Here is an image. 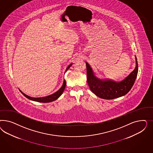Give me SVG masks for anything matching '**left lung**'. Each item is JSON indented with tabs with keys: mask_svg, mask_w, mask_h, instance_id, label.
I'll list each match as a JSON object with an SVG mask.
<instances>
[{
	"mask_svg": "<svg viewBox=\"0 0 153 153\" xmlns=\"http://www.w3.org/2000/svg\"><path fill=\"white\" fill-rule=\"evenodd\" d=\"M136 67L125 79L119 82L111 79H100L95 76L93 68L86 62L88 83L91 91L104 99H114L125 95L133 86L138 73V64L135 56Z\"/></svg>",
	"mask_w": 153,
	"mask_h": 153,
	"instance_id": "8db88e82",
	"label": "left lung"
}]
</instances>
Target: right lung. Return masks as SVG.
Segmentation results:
<instances>
[{
	"mask_svg": "<svg viewBox=\"0 0 153 153\" xmlns=\"http://www.w3.org/2000/svg\"><path fill=\"white\" fill-rule=\"evenodd\" d=\"M73 63L70 64L66 68V70L65 71V72L70 68V67H71V65H72ZM66 86V81L64 79L63 80V84L60 88L58 91H56L53 94H52L50 95H48L46 97H31L30 96H28L27 95H26L25 93H23L22 91H21V90L20 89H19V90L20 91V92L23 94V95L26 97H27L28 99L33 100V101H35V102H53L54 100H56L58 97H60V95L63 94V92L65 90V88Z\"/></svg>",
	"mask_w": 153,
	"mask_h": 153,
	"instance_id": "obj_1",
	"label": "right lung"
}]
</instances>
